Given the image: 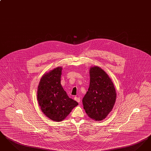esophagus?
<instances>
[{
  "mask_svg": "<svg viewBox=\"0 0 151 151\" xmlns=\"http://www.w3.org/2000/svg\"><path fill=\"white\" fill-rule=\"evenodd\" d=\"M74 99H75V100L76 101L78 102H80L81 101V99H80V97H75Z\"/></svg>",
  "mask_w": 151,
  "mask_h": 151,
  "instance_id": "esophagus-1",
  "label": "esophagus"
}]
</instances>
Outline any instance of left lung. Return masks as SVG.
<instances>
[{"instance_id": "obj_1", "label": "left lung", "mask_w": 151, "mask_h": 151, "mask_svg": "<svg viewBox=\"0 0 151 151\" xmlns=\"http://www.w3.org/2000/svg\"><path fill=\"white\" fill-rule=\"evenodd\" d=\"M89 75V86L83 99V104L89 117L100 121L112 110L116 94L111 80L100 67H91Z\"/></svg>"}]
</instances>
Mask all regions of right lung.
I'll return each instance as SVG.
<instances>
[{
	"label": "right lung",
	"instance_id": "obj_1",
	"mask_svg": "<svg viewBox=\"0 0 151 151\" xmlns=\"http://www.w3.org/2000/svg\"><path fill=\"white\" fill-rule=\"evenodd\" d=\"M62 68L58 67L44 74L37 90V100L43 114L51 120L62 121L78 105L69 98L60 84Z\"/></svg>",
	"mask_w": 151,
	"mask_h": 151
}]
</instances>
